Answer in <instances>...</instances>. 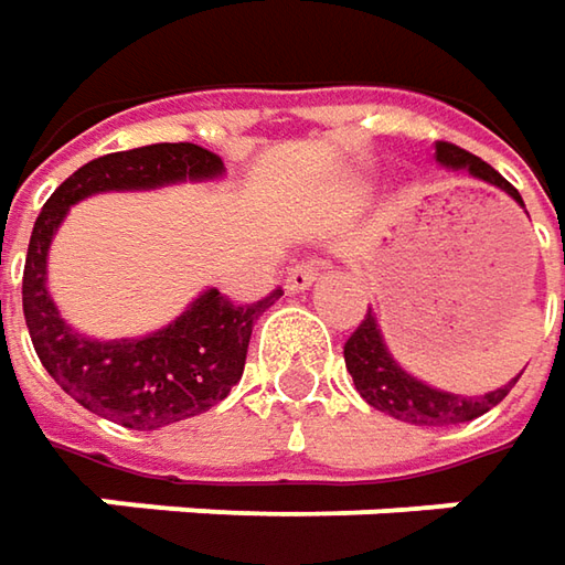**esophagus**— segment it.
I'll use <instances>...</instances> for the list:
<instances>
[{
    "instance_id": "esophagus-1",
    "label": "esophagus",
    "mask_w": 565,
    "mask_h": 565,
    "mask_svg": "<svg viewBox=\"0 0 565 565\" xmlns=\"http://www.w3.org/2000/svg\"><path fill=\"white\" fill-rule=\"evenodd\" d=\"M316 281H319V268H316L312 263H302V265H294V268L287 271V281H284V287H287L290 294H302V290H309Z\"/></svg>"
}]
</instances>
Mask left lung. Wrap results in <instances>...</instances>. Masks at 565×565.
<instances>
[{
    "instance_id": "obj_1",
    "label": "left lung",
    "mask_w": 565,
    "mask_h": 565,
    "mask_svg": "<svg viewBox=\"0 0 565 565\" xmlns=\"http://www.w3.org/2000/svg\"><path fill=\"white\" fill-rule=\"evenodd\" d=\"M435 159H438L440 168L469 171L476 181L500 186L507 196H513L515 203L525 209L519 190L507 178H500L488 162H481L478 156H472V152L438 140L435 143ZM343 362H347V372L353 375V384H356L360 397L369 406H375L379 413H387V416L399 418V422L422 425V428H444V425H459V422H472V418L484 416L488 409H494L497 403L510 394V387L519 381V375H515L510 384H503L497 391H488L484 397H462V394H450V391L431 387V384H425L416 375H409L394 360V353L387 350L384 334H381V324L372 309H369V316L362 319L360 328L353 331V338L343 347Z\"/></svg>"
}]
</instances>
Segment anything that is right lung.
Segmentation results:
<instances>
[{
    "label": "right lung",
    "mask_w": 565,
    "mask_h": 565,
    "mask_svg": "<svg viewBox=\"0 0 565 565\" xmlns=\"http://www.w3.org/2000/svg\"><path fill=\"white\" fill-rule=\"evenodd\" d=\"M218 178L224 162L215 152L196 143H152L93 159L43 205L24 263V319L43 369L89 413L134 431H156L212 409L244 375L253 324L281 290L253 306H234L209 287L159 331L96 341L62 319L46 287L50 246L71 205L111 190H159Z\"/></svg>",
    "instance_id": "add662e5"
}]
</instances>
